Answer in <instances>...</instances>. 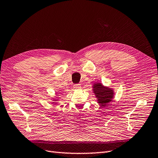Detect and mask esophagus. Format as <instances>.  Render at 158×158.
Instances as JSON below:
<instances>
[{
    "instance_id": "obj_1",
    "label": "esophagus",
    "mask_w": 158,
    "mask_h": 158,
    "mask_svg": "<svg viewBox=\"0 0 158 158\" xmlns=\"http://www.w3.org/2000/svg\"><path fill=\"white\" fill-rule=\"evenodd\" d=\"M74 89H81V85L80 84H75V85H74Z\"/></svg>"
}]
</instances>
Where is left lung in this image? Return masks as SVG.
I'll return each instance as SVG.
<instances>
[{
    "mask_svg": "<svg viewBox=\"0 0 158 158\" xmlns=\"http://www.w3.org/2000/svg\"><path fill=\"white\" fill-rule=\"evenodd\" d=\"M92 91L97 99V103L101 106H105L109 105L114 97V89L105 86L101 83H94Z\"/></svg>",
    "mask_w": 158,
    "mask_h": 158,
    "instance_id": "1",
    "label": "left lung"
}]
</instances>
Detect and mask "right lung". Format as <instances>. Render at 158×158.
I'll use <instances>...</instances> for the list:
<instances>
[{"mask_svg": "<svg viewBox=\"0 0 158 158\" xmlns=\"http://www.w3.org/2000/svg\"><path fill=\"white\" fill-rule=\"evenodd\" d=\"M57 97H55L52 98V101L51 102H52V105H53V106L57 104V101H59V100H58V99L60 98V97H58V96H59V94H57Z\"/></svg>", "mask_w": 158, "mask_h": 158, "instance_id": "obj_1", "label": "right lung"}]
</instances>
